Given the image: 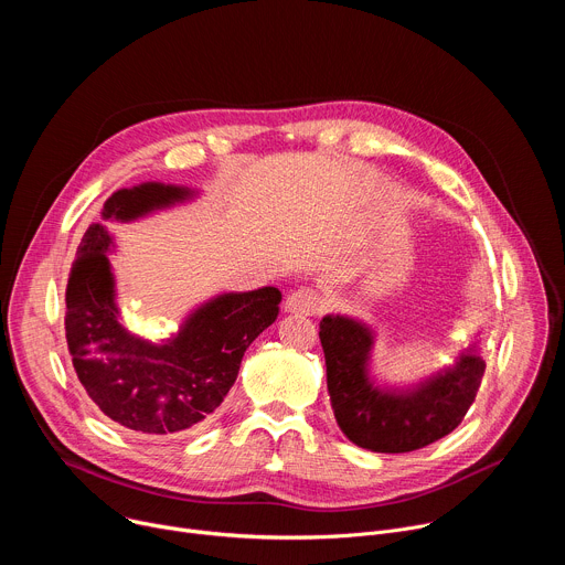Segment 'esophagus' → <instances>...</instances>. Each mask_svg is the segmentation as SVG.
Wrapping results in <instances>:
<instances>
[{
    "mask_svg": "<svg viewBox=\"0 0 565 565\" xmlns=\"http://www.w3.org/2000/svg\"><path fill=\"white\" fill-rule=\"evenodd\" d=\"M324 308V299L312 288H297L286 297V310L295 315H317Z\"/></svg>",
    "mask_w": 565,
    "mask_h": 565,
    "instance_id": "esophagus-1",
    "label": "esophagus"
}]
</instances>
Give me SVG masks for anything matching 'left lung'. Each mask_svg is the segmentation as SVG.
I'll return each mask as SVG.
<instances>
[{
	"label": "left lung",
	"mask_w": 565,
	"mask_h": 565,
	"mask_svg": "<svg viewBox=\"0 0 565 565\" xmlns=\"http://www.w3.org/2000/svg\"><path fill=\"white\" fill-rule=\"evenodd\" d=\"M335 420L358 447L405 454L451 434L476 397L486 360L473 349L412 391H382L366 373L373 333L355 319L327 315L319 324Z\"/></svg>",
	"instance_id": "left-lung-1"
}]
</instances>
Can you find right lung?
I'll return each instance as SVG.
<instances>
[{
    "label": "right lung",
    "instance_id": "add662e5",
    "mask_svg": "<svg viewBox=\"0 0 565 565\" xmlns=\"http://www.w3.org/2000/svg\"><path fill=\"white\" fill-rule=\"evenodd\" d=\"M190 196L188 188L142 183L114 192L103 216L131 221ZM109 246L107 230L89 225L66 284L64 331L77 380L125 429L153 438L192 431L210 420L246 349L277 319L281 292L266 286L218 295L194 310L172 340L149 344L120 327Z\"/></svg>",
    "mask_w": 565,
    "mask_h": 565
}]
</instances>
